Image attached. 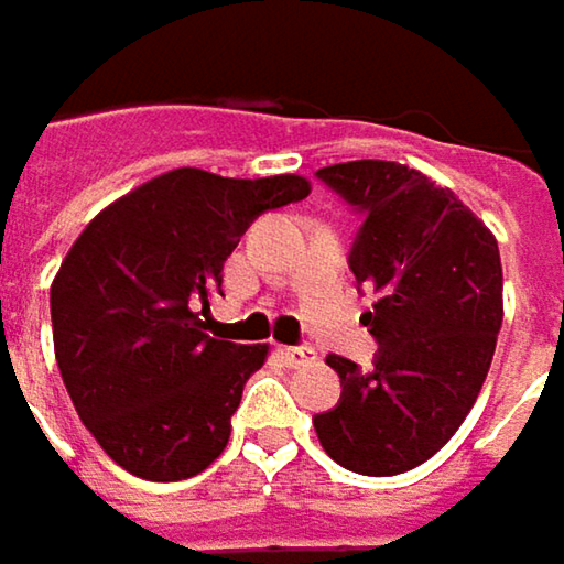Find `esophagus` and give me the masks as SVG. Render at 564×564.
<instances>
[{
    "label": "esophagus",
    "instance_id": "34e87169",
    "mask_svg": "<svg viewBox=\"0 0 564 564\" xmlns=\"http://www.w3.org/2000/svg\"><path fill=\"white\" fill-rule=\"evenodd\" d=\"M281 359L290 366V369H300V366L313 362V359H316V352H313V349H306V346H283Z\"/></svg>",
    "mask_w": 564,
    "mask_h": 564
}]
</instances>
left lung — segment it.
Instances as JSON below:
<instances>
[{"instance_id": "obj_1", "label": "left lung", "mask_w": 564, "mask_h": 564, "mask_svg": "<svg viewBox=\"0 0 564 564\" xmlns=\"http://www.w3.org/2000/svg\"><path fill=\"white\" fill-rule=\"evenodd\" d=\"M362 212L349 258L379 300L372 372L326 356L343 398L316 414L323 451L346 470L394 477L431 460L487 382L503 323V268L494 231L424 172L356 160L316 172Z\"/></svg>"}]
</instances>
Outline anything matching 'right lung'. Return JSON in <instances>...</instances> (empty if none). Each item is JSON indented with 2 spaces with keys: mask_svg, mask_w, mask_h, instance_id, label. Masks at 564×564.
<instances>
[{
  "mask_svg": "<svg viewBox=\"0 0 564 564\" xmlns=\"http://www.w3.org/2000/svg\"><path fill=\"white\" fill-rule=\"evenodd\" d=\"M310 195V178L170 170L97 212L52 281L64 389L104 454L133 477L202 474L228 444L268 346L218 339L208 300L245 228Z\"/></svg>",
  "mask_w": 564,
  "mask_h": 564,
  "instance_id": "1",
  "label": "right lung"
}]
</instances>
